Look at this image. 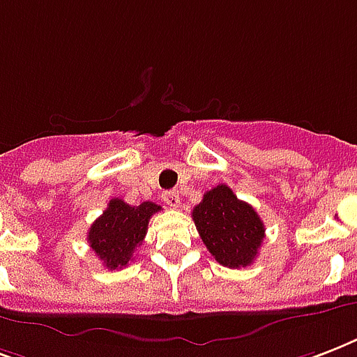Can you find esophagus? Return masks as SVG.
I'll use <instances>...</instances> for the list:
<instances>
[{"mask_svg": "<svg viewBox=\"0 0 357 357\" xmlns=\"http://www.w3.org/2000/svg\"><path fill=\"white\" fill-rule=\"evenodd\" d=\"M162 200L170 206V208H178L179 206V192L178 190H167L162 195Z\"/></svg>", "mask_w": 357, "mask_h": 357, "instance_id": "obj_1", "label": "esophagus"}]
</instances>
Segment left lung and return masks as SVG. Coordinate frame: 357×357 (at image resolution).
<instances>
[{
    "mask_svg": "<svg viewBox=\"0 0 357 357\" xmlns=\"http://www.w3.org/2000/svg\"><path fill=\"white\" fill-rule=\"evenodd\" d=\"M192 221L211 257L222 266L245 268L258 257L266 234L262 219L228 185L204 192L202 202L192 209Z\"/></svg>",
    "mask_w": 357,
    "mask_h": 357,
    "instance_id": "8db88e82",
    "label": "left lung"
}]
</instances>
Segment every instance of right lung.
<instances>
[{
  "label": "right lung",
  "mask_w": 357,
  "mask_h": 357,
  "mask_svg": "<svg viewBox=\"0 0 357 357\" xmlns=\"http://www.w3.org/2000/svg\"><path fill=\"white\" fill-rule=\"evenodd\" d=\"M157 211H160V206L153 202L129 206L121 198H112L89 228V247L108 269L125 268L136 247L142 245L149 219Z\"/></svg>",
  "instance_id": "right-lung-1"
}]
</instances>
